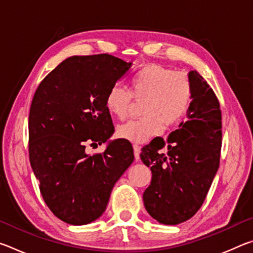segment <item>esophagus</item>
I'll return each mask as SVG.
<instances>
[{"mask_svg":"<svg viewBox=\"0 0 253 253\" xmlns=\"http://www.w3.org/2000/svg\"><path fill=\"white\" fill-rule=\"evenodd\" d=\"M132 148H134V155H135V160L138 161L139 160V153H140V147L138 146V145H134L132 146Z\"/></svg>","mask_w":253,"mask_h":253,"instance_id":"obj_1","label":"esophagus"}]
</instances>
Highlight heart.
<instances>
[{
	"label": "heart",
	"instance_id": "b5f03b06",
	"mask_svg": "<svg viewBox=\"0 0 253 253\" xmlns=\"http://www.w3.org/2000/svg\"><path fill=\"white\" fill-rule=\"evenodd\" d=\"M131 96L144 99V117L118 126L117 135L131 143H145L173 126L185 116L192 101V84L185 72L148 65L130 79V92L119 84L111 85L106 96V108L118 119L128 115Z\"/></svg>",
	"mask_w": 253,
	"mask_h": 253
}]
</instances>
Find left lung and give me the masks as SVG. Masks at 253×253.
Here are the masks:
<instances>
[{
    "label": "left lung",
    "mask_w": 253,
    "mask_h": 253,
    "mask_svg": "<svg viewBox=\"0 0 253 253\" xmlns=\"http://www.w3.org/2000/svg\"><path fill=\"white\" fill-rule=\"evenodd\" d=\"M192 101L186 121L164 140L161 137L142 148L140 160L152 170L143 194L153 219L176 225L191 219L203 204L220 164L222 123L219 100L196 70L188 72ZM166 146L168 153L159 151Z\"/></svg>",
    "instance_id": "obj_1"
}]
</instances>
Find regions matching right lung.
<instances>
[{"mask_svg": "<svg viewBox=\"0 0 253 253\" xmlns=\"http://www.w3.org/2000/svg\"><path fill=\"white\" fill-rule=\"evenodd\" d=\"M109 54L67 58L41 81L29 115V155L45 204L66 223H91L105 212L111 190L134 161L131 144L110 140L106 96L131 68ZM107 142L91 157L85 144Z\"/></svg>", "mask_w": 253, "mask_h": 253, "instance_id": "1", "label": "right lung"}]
</instances>
